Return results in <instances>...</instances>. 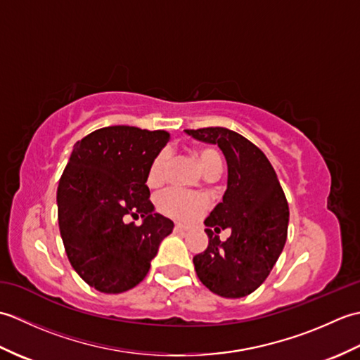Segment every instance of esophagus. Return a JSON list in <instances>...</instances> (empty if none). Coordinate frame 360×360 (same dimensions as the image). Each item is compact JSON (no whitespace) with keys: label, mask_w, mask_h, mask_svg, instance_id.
<instances>
[{"label":"esophagus","mask_w":360,"mask_h":360,"mask_svg":"<svg viewBox=\"0 0 360 360\" xmlns=\"http://www.w3.org/2000/svg\"><path fill=\"white\" fill-rule=\"evenodd\" d=\"M174 229L178 232H187V231H192V229H195L193 224H182V223H176L174 224Z\"/></svg>","instance_id":"obj_1"}]
</instances>
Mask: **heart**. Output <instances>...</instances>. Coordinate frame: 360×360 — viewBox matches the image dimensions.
Returning a JSON list of instances; mask_svg holds the SVG:
<instances>
[{
  "instance_id": "heart-1",
  "label": "heart",
  "mask_w": 360,
  "mask_h": 360,
  "mask_svg": "<svg viewBox=\"0 0 360 360\" xmlns=\"http://www.w3.org/2000/svg\"><path fill=\"white\" fill-rule=\"evenodd\" d=\"M195 158L198 164L205 173L213 165H221V158L215 150L212 148H198L195 151ZM168 168H170V153L162 150L151 160L147 182L150 187L162 186L168 178ZM209 200L201 193L186 192L178 187H170L162 192L158 198V207L165 215L178 218V219H193L200 217L207 209Z\"/></svg>"
}]
</instances>
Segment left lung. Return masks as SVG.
Masks as SVG:
<instances>
[{"instance_id": "8db88e82", "label": "left lung", "mask_w": 360, "mask_h": 360, "mask_svg": "<svg viewBox=\"0 0 360 360\" xmlns=\"http://www.w3.org/2000/svg\"><path fill=\"white\" fill-rule=\"evenodd\" d=\"M215 143L227 162V190L205 218L209 246L193 257L198 278L213 294L240 298L254 292L271 274L285 248L289 223L286 196L269 159L246 137L223 127L186 129ZM231 228L221 242L215 233Z\"/></svg>"}]
</instances>
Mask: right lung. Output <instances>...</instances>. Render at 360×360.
<instances>
[{
	"mask_svg": "<svg viewBox=\"0 0 360 360\" xmlns=\"http://www.w3.org/2000/svg\"><path fill=\"white\" fill-rule=\"evenodd\" d=\"M170 134L116 125L74 145L57 188L58 227L70 263L91 288L120 294L139 285L173 221L155 213L147 174ZM128 216L144 218L127 225Z\"/></svg>",
	"mask_w": 360,
	"mask_h": 360,
	"instance_id": "add662e5",
	"label": "right lung"
}]
</instances>
